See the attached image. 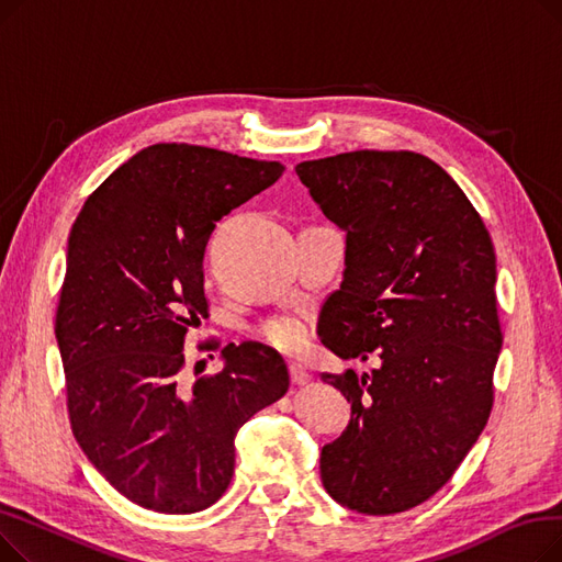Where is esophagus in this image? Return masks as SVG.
<instances>
[{
  "label": "esophagus",
  "mask_w": 562,
  "mask_h": 562,
  "mask_svg": "<svg viewBox=\"0 0 562 562\" xmlns=\"http://www.w3.org/2000/svg\"><path fill=\"white\" fill-rule=\"evenodd\" d=\"M291 382L293 385H305V382H310V371L303 364H291Z\"/></svg>",
  "instance_id": "34e87169"
}]
</instances>
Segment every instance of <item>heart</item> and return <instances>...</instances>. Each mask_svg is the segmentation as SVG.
Here are the masks:
<instances>
[{"label":"heart","mask_w":562,"mask_h":562,"mask_svg":"<svg viewBox=\"0 0 562 562\" xmlns=\"http://www.w3.org/2000/svg\"><path fill=\"white\" fill-rule=\"evenodd\" d=\"M261 337L273 344L280 350L286 352H299L307 344V323L301 316H278L271 318L269 323H263Z\"/></svg>","instance_id":"heart-1"}]
</instances>
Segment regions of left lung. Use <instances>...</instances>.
Here are the masks:
<instances>
[{
    "label": "left lung",
    "instance_id": "left-lung-1",
    "mask_svg": "<svg viewBox=\"0 0 562 562\" xmlns=\"http://www.w3.org/2000/svg\"><path fill=\"white\" fill-rule=\"evenodd\" d=\"M318 210L346 232L344 280L318 337L371 373H323L350 403L346 430L321 449L337 504L394 515L445 487L492 409L504 344L496 257L453 177L417 153L358 150L296 166Z\"/></svg>",
    "mask_w": 562,
    "mask_h": 562
}]
</instances>
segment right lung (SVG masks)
<instances>
[{
	"label": "right lung",
	"instance_id": "1",
	"mask_svg": "<svg viewBox=\"0 0 562 562\" xmlns=\"http://www.w3.org/2000/svg\"><path fill=\"white\" fill-rule=\"evenodd\" d=\"M280 161L157 143L81 206L56 310L77 445L132 504L191 515L234 474V437L289 390L278 350L244 341L187 385L184 335L206 318L202 257L216 221L280 180Z\"/></svg>",
	"mask_w": 562,
	"mask_h": 562
}]
</instances>
